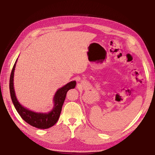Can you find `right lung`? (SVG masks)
<instances>
[{
	"instance_id": "add662e5",
	"label": "right lung",
	"mask_w": 155,
	"mask_h": 155,
	"mask_svg": "<svg viewBox=\"0 0 155 155\" xmlns=\"http://www.w3.org/2000/svg\"><path fill=\"white\" fill-rule=\"evenodd\" d=\"M16 62L17 60L15 61L14 67L12 68L9 80L10 95H11L12 101L14 103L15 109L20 115V117L26 122L34 127L41 128V129H46V128L52 127V126L56 124L60 116L63 104L64 103L68 91L70 89H74L75 87L76 84H77L76 81H70V83H67L64 87H61L57 91L53 98L54 107L52 111L47 114L34 112L25 108L22 104H20L15 96L14 87V75Z\"/></svg>"
}]
</instances>
